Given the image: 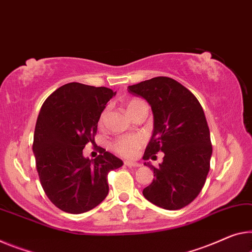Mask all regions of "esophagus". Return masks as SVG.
Returning <instances> with one entry per match:
<instances>
[{
	"label": "esophagus",
	"instance_id": "1",
	"mask_svg": "<svg viewBox=\"0 0 252 252\" xmlns=\"http://www.w3.org/2000/svg\"><path fill=\"white\" fill-rule=\"evenodd\" d=\"M124 164L129 166V168H137V166L141 165L139 163H137V162H127V161Z\"/></svg>",
	"mask_w": 252,
	"mask_h": 252
}]
</instances>
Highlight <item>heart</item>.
<instances>
[{
  "mask_svg": "<svg viewBox=\"0 0 252 252\" xmlns=\"http://www.w3.org/2000/svg\"><path fill=\"white\" fill-rule=\"evenodd\" d=\"M144 104V102L141 101L138 99H130L126 102V110L130 116L136 111L139 106ZM107 111H102L101 116L99 118V125L102 126L106 119ZM144 144V138L141 135H123L115 138L113 142L110 143V148L115 153H117L118 156L126 158H131L136 156L138 150L142 148Z\"/></svg>",
  "mask_w": 252,
  "mask_h": 252,
  "instance_id": "1",
  "label": "heart"
}]
</instances>
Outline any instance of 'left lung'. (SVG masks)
I'll list each match as a JSON object with an SVG mask.
<instances>
[{
	"mask_svg": "<svg viewBox=\"0 0 252 252\" xmlns=\"http://www.w3.org/2000/svg\"><path fill=\"white\" fill-rule=\"evenodd\" d=\"M127 89L144 98L153 111L154 130L143 158L164 153L157 168L145 163L156 178L143 189V195L164 210H180L199 195L210 171L212 143L203 108L187 88L171 77H153Z\"/></svg>",
	"mask_w": 252,
	"mask_h": 252,
	"instance_id": "8db88e82",
	"label": "left lung"
}]
</instances>
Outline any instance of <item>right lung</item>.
I'll list each match as a JSON object with an SVG mask.
<instances>
[{
    "instance_id": "add662e5",
    "label": "right lung",
    "mask_w": 252,
    "mask_h": 252,
    "mask_svg": "<svg viewBox=\"0 0 252 252\" xmlns=\"http://www.w3.org/2000/svg\"><path fill=\"white\" fill-rule=\"evenodd\" d=\"M111 89L72 82L54 91L42 104L32 150L41 187L56 207L81 214L102 202L109 191L108 173L123 161L101 148L94 160L83 157L94 143Z\"/></svg>"
}]
</instances>
